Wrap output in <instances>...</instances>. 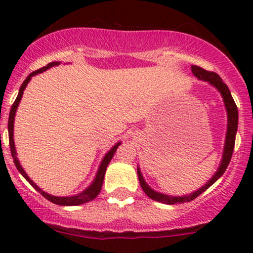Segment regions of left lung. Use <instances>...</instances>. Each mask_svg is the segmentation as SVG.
Here are the masks:
<instances>
[{
	"mask_svg": "<svg viewBox=\"0 0 253 253\" xmlns=\"http://www.w3.org/2000/svg\"><path fill=\"white\" fill-rule=\"evenodd\" d=\"M191 71H192L193 76L197 77L200 81L207 82V83L211 84V86L216 89V90L220 93L221 98H223L224 106H225L226 115H228V126H226V134H225V143H224V149H223V155H221L220 164H219L218 169L214 172V175L209 178L208 181L205 183V186L200 187L198 190H196L195 192L190 193V195H183V196H170L167 193L158 192L154 188L150 187L147 182H145L144 177H143L141 169L139 167H137V174H138L139 183H141L142 190L144 191L145 195L153 201H157V202L164 203V205H178V203H185L190 202V201L195 200L196 197L203 193L207 188L211 187L216 180L223 176L225 172L226 168H228L229 163H230L231 155L234 152V145H235V137L237 132V124H239V112H237L236 104L234 101L233 96H231L230 90H229L228 85L223 82V79L219 77L216 73L209 72V71L203 70V68L198 67V66H191Z\"/></svg>",
	"mask_w": 253,
	"mask_h": 253,
	"instance_id": "1",
	"label": "left lung"
}]
</instances>
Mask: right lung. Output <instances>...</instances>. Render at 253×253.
<instances>
[{
	"mask_svg": "<svg viewBox=\"0 0 253 253\" xmlns=\"http://www.w3.org/2000/svg\"><path fill=\"white\" fill-rule=\"evenodd\" d=\"M61 62H51L48 63L47 66H45V67L40 68V70L35 71V72L30 73L29 76H28L27 78H25V81L23 82V84L20 85V89H19V93H18V96L16 99V101L13 103V105H12V109L11 111H9V119H8V136H9V148H11V154H12V158H13V162L14 164H16V168L18 169V171L20 172V174L23 175V177L25 178V180L28 181V182L30 183V185L33 186V187L35 188V190L38 191V192L42 193V196H44L46 200L50 201V202L55 203V205H58V206H79V205H83V203H86V202H90V201H93L94 198L96 197V196L99 195V192H100L101 190V186H103V182H104V176H105V171H106V168H108L109 163L111 162L112 157H114L115 152H116V149L119 148V145L121 144V141L115 143L114 147H111V149L109 150L108 153H106L105 155H104V158L101 159L100 162V165H99L98 168V171H96L95 174V177L93 178V181H91L90 185L88 186V187L85 188V190H83L82 192L77 193V195H73V196H63V197H60V196H53V195H50V193L45 192V191H42V188L39 187V186L37 185V183L34 182V181L32 180V178L28 176L27 172L24 171V169L22 168V165H20L19 160H18L17 158V150H16V145H14V138H13V131H14V117H16V112H17V109L18 106H19V103L20 100H22V96H23V91H24V89L27 88L28 83L30 82V79L32 77H34V76L39 75V73H42L45 72V71L48 70V68L53 67V66H58Z\"/></svg>",
	"mask_w": 253,
	"mask_h": 253,
	"instance_id": "right-lung-1",
	"label": "right lung"
}]
</instances>
